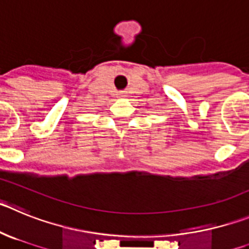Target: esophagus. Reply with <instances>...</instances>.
Here are the masks:
<instances>
[{
  "instance_id": "34e87169",
  "label": "esophagus",
  "mask_w": 249,
  "mask_h": 249,
  "mask_svg": "<svg viewBox=\"0 0 249 249\" xmlns=\"http://www.w3.org/2000/svg\"><path fill=\"white\" fill-rule=\"evenodd\" d=\"M122 95H123V93H122Z\"/></svg>"
}]
</instances>
